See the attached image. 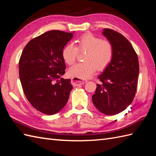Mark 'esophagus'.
<instances>
[{
  "label": "esophagus",
  "instance_id": "obj_1",
  "mask_svg": "<svg viewBox=\"0 0 156 156\" xmlns=\"http://www.w3.org/2000/svg\"><path fill=\"white\" fill-rule=\"evenodd\" d=\"M71 83L74 87H77L78 85H82L87 83V81L81 80L77 78H72L71 79Z\"/></svg>",
  "mask_w": 156,
  "mask_h": 156
}]
</instances>
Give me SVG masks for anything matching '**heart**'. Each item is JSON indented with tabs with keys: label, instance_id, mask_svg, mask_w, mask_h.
<instances>
[{
	"label": "heart",
	"instance_id": "obj_1",
	"mask_svg": "<svg viewBox=\"0 0 156 156\" xmlns=\"http://www.w3.org/2000/svg\"><path fill=\"white\" fill-rule=\"evenodd\" d=\"M78 46L68 44L63 48L62 55L64 62L68 65L75 62L78 50L87 51L85 62L76 64L69 69L68 74L73 78L88 79L98 69L107 68L111 62L114 55L113 45L108 40L102 39L93 34H86L77 40Z\"/></svg>",
	"mask_w": 156,
	"mask_h": 156
}]
</instances>
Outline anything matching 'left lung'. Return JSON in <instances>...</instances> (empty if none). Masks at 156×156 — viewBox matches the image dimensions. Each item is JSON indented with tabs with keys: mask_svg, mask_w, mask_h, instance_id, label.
Listing matches in <instances>:
<instances>
[{
	"mask_svg": "<svg viewBox=\"0 0 156 156\" xmlns=\"http://www.w3.org/2000/svg\"><path fill=\"white\" fill-rule=\"evenodd\" d=\"M102 34L113 45L114 55L110 64L98 78L92 100L102 113L115 115L125 110L133 101L137 90L140 66L136 52L123 35L110 29Z\"/></svg>",
	"mask_w": 156,
	"mask_h": 156,
	"instance_id": "1",
	"label": "left lung"
}]
</instances>
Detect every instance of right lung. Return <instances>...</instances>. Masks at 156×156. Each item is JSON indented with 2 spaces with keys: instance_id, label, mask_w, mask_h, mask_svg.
<instances>
[{
  "instance_id": "1",
  "label": "right lung",
  "mask_w": 156,
  "mask_h": 156,
  "mask_svg": "<svg viewBox=\"0 0 156 156\" xmlns=\"http://www.w3.org/2000/svg\"><path fill=\"white\" fill-rule=\"evenodd\" d=\"M72 37L73 33L49 31L29 41L22 52L19 68L23 90L42 113H57L68 101L73 87L70 79L61 78L66 72L62 52Z\"/></svg>"
}]
</instances>
